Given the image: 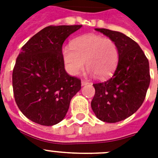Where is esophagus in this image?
<instances>
[{"instance_id": "1", "label": "esophagus", "mask_w": 158, "mask_h": 158, "mask_svg": "<svg viewBox=\"0 0 158 158\" xmlns=\"http://www.w3.org/2000/svg\"><path fill=\"white\" fill-rule=\"evenodd\" d=\"M87 83H88V82H87V81H85V80H82V81H81V84H82V86L86 85V84H87Z\"/></svg>"}]
</instances>
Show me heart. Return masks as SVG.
I'll use <instances>...</instances> for the list:
<instances>
[{
  "instance_id": "b5f03b06",
  "label": "heart",
  "mask_w": 158,
  "mask_h": 158,
  "mask_svg": "<svg viewBox=\"0 0 158 158\" xmlns=\"http://www.w3.org/2000/svg\"><path fill=\"white\" fill-rule=\"evenodd\" d=\"M62 56L70 75H79L85 62L90 75L106 79L116 68L120 51L116 42L111 38L89 34L75 38L71 46H63Z\"/></svg>"
}]
</instances>
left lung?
Returning a JSON list of instances; mask_svg holds the SVG:
<instances>
[{
	"instance_id": "obj_1",
	"label": "left lung",
	"mask_w": 158,
	"mask_h": 158,
	"mask_svg": "<svg viewBox=\"0 0 158 158\" xmlns=\"http://www.w3.org/2000/svg\"><path fill=\"white\" fill-rule=\"evenodd\" d=\"M95 30L116 42L120 57L113 75L93 84L91 108L102 121L116 123L132 116L143 104L150 83L149 60L139 45L125 34L107 29Z\"/></svg>"
}]
</instances>
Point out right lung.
<instances>
[{
  "instance_id": "1",
  "label": "right lung",
  "mask_w": 158,
  "mask_h": 158,
  "mask_svg": "<svg viewBox=\"0 0 158 158\" xmlns=\"http://www.w3.org/2000/svg\"><path fill=\"white\" fill-rule=\"evenodd\" d=\"M82 27L50 26L22 46L13 71L16 104L33 122L51 126L63 120L72 97L81 89V80L65 71L64 41Z\"/></svg>"
}]
</instances>
